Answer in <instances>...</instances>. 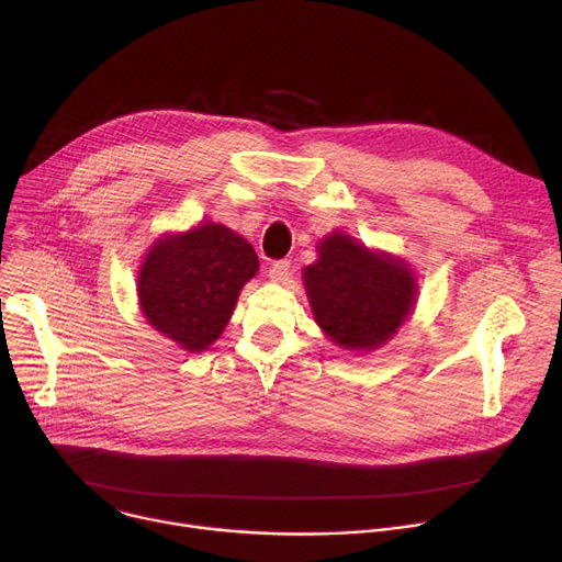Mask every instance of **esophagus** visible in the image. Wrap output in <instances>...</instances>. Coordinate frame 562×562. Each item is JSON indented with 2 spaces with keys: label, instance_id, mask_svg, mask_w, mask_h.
Segmentation results:
<instances>
[{
  "label": "esophagus",
  "instance_id": "34e87169",
  "mask_svg": "<svg viewBox=\"0 0 562 562\" xmlns=\"http://www.w3.org/2000/svg\"><path fill=\"white\" fill-rule=\"evenodd\" d=\"M290 274H292V266H290V261H285V259L274 261V263L270 266V270H268V277H270L272 281H277V283L285 281Z\"/></svg>",
  "mask_w": 562,
  "mask_h": 562
}]
</instances>
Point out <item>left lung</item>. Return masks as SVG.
<instances>
[{"instance_id": "1", "label": "left lung", "mask_w": 562, "mask_h": 562, "mask_svg": "<svg viewBox=\"0 0 562 562\" xmlns=\"http://www.w3.org/2000/svg\"><path fill=\"white\" fill-rule=\"evenodd\" d=\"M319 259L303 268L315 322L341 348L375 350L408 319L417 296L406 261L372 252L348 234L333 232L317 245Z\"/></svg>"}]
</instances>
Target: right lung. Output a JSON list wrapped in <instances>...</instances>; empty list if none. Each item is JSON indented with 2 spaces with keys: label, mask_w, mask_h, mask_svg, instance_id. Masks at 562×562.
Instances as JSON below:
<instances>
[{
  "label": "right lung",
  "mask_w": 562,
  "mask_h": 562,
  "mask_svg": "<svg viewBox=\"0 0 562 562\" xmlns=\"http://www.w3.org/2000/svg\"><path fill=\"white\" fill-rule=\"evenodd\" d=\"M257 270L255 247L221 223L165 234L138 270L140 307L158 333L201 352L221 337Z\"/></svg>",
  "instance_id": "right-lung-1"
}]
</instances>
